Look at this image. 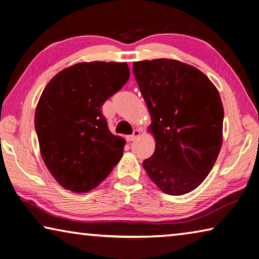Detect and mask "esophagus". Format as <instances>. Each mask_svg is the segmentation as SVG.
<instances>
[{"label":"esophagus","mask_w":259,"mask_h":259,"mask_svg":"<svg viewBox=\"0 0 259 259\" xmlns=\"http://www.w3.org/2000/svg\"><path fill=\"white\" fill-rule=\"evenodd\" d=\"M140 134H141V131H140V130H134L133 134L132 135H128V137H127V140H128V141H134V140H137L140 137Z\"/></svg>","instance_id":"obj_1"}]
</instances>
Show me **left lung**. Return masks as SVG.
<instances>
[{
	"label": "left lung",
	"mask_w": 259,
	"mask_h": 259,
	"mask_svg": "<svg viewBox=\"0 0 259 259\" xmlns=\"http://www.w3.org/2000/svg\"><path fill=\"white\" fill-rule=\"evenodd\" d=\"M133 72L156 142L143 167L165 194L192 192L210 173L223 145L219 92L203 72L176 59L134 62Z\"/></svg>",
	"instance_id": "1"
}]
</instances>
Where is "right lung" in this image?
<instances>
[{
  "mask_svg": "<svg viewBox=\"0 0 259 259\" xmlns=\"http://www.w3.org/2000/svg\"><path fill=\"white\" fill-rule=\"evenodd\" d=\"M128 78L127 63L82 62L45 87L34 124L41 157L63 188L91 192L122 157L125 139L110 132L101 109Z\"/></svg>",
  "mask_w": 259,
  "mask_h": 259,
  "instance_id": "1",
  "label": "right lung"
}]
</instances>
